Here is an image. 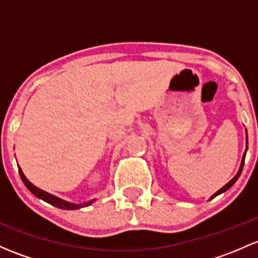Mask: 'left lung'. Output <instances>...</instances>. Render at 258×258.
I'll return each instance as SVG.
<instances>
[{"label": "left lung", "mask_w": 258, "mask_h": 258, "mask_svg": "<svg viewBox=\"0 0 258 258\" xmlns=\"http://www.w3.org/2000/svg\"><path fill=\"white\" fill-rule=\"evenodd\" d=\"M246 151H247V148H246ZM246 151H245V153H243V157H242V162H241V165H240V169H238L237 174H236V175H235V177H234V178H232V179H231V180H230V181H229V183H227V184H226V185H224V186H222V188L220 189V190H218V191H216V193H215V194H214V195H213V197H211V198H210V199H214V198H215V197H216V195H219V194L224 193V191H226V190H227V189H229V188H231V186H232V185H234V184H235V181H236V180H237V179H238V177H240L241 172H242V168H243V163H245V157H246Z\"/></svg>", "instance_id": "left-lung-1"}]
</instances>
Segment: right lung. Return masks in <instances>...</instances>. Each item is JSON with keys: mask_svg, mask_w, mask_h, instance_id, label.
<instances>
[{"mask_svg": "<svg viewBox=\"0 0 258 258\" xmlns=\"http://www.w3.org/2000/svg\"><path fill=\"white\" fill-rule=\"evenodd\" d=\"M18 172H20L21 179H22V181H23V183H24V185H26L27 188H28L29 190L32 191V193L36 195L37 198H39V199L44 200V202L49 203V204L54 205V207H56V208H59V209H65V210H75V209H80V208H83V207H88L89 204H91V203L94 202V200H91V202L85 203V204H72V203L64 202V200L59 199V198L54 197V195L47 193V191L42 190V189L37 188L36 185H33V184H32L31 181L28 180V179L24 177L23 172H22V169H21L20 167H18Z\"/></svg>", "mask_w": 258, "mask_h": 258, "instance_id": "add662e5", "label": "right lung"}]
</instances>
